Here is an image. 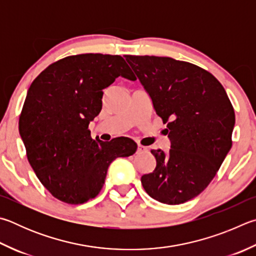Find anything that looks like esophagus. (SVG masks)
<instances>
[{"instance_id":"obj_1","label":"esophagus","mask_w":256,"mask_h":256,"mask_svg":"<svg viewBox=\"0 0 256 256\" xmlns=\"http://www.w3.org/2000/svg\"><path fill=\"white\" fill-rule=\"evenodd\" d=\"M148 151V148L146 146H143L141 144H138V153H143V152H146Z\"/></svg>"}]
</instances>
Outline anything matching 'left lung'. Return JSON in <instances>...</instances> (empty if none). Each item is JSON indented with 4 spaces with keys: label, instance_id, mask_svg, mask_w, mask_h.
Instances as JSON below:
<instances>
[{
    "label": "left lung",
    "instance_id": "left-lung-1",
    "mask_svg": "<svg viewBox=\"0 0 256 256\" xmlns=\"http://www.w3.org/2000/svg\"><path fill=\"white\" fill-rule=\"evenodd\" d=\"M166 124L168 153L151 150L153 172L141 182L156 200L179 205L198 196L232 148L235 113L224 87L205 69L156 56H125Z\"/></svg>",
    "mask_w": 256,
    "mask_h": 256
}]
</instances>
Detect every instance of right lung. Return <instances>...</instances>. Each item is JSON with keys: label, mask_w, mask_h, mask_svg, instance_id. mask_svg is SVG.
<instances>
[{"label": "right lung", "mask_w": 256, "mask_h": 256, "mask_svg": "<svg viewBox=\"0 0 256 256\" xmlns=\"http://www.w3.org/2000/svg\"><path fill=\"white\" fill-rule=\"evenodd\" d=\"M118 76L136 80L120 56H69L46 68L28 90L18 132L32 169L59 200L78 205L95 198L110 164L136 151L131 138L92 140L88 130L103 90Z\"/></svg>", "instance_id": "add662e5"}]
</instances>
